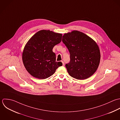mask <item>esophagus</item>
I'll return each instance as SVG.
<instances>
[{
  "instance_id": "esophagus-1",
  "label": "esophagus",
  "mask_w": 120,
  "mask_h": 120,
  "mask_svg": "<svg viewBox=\"0 0 120 120\" xmlns=\"http://www.w3.org/2000/svg\"><path fill=\"white\" fill-rule=\"evenodd\" d=\"M61 62H62V63H63V66H64V64H64V63L63 61H62Z\"/></svg>"
}]
</instances>
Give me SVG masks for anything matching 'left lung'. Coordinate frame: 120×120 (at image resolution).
<instances>
[{"label": "left lung", "instance_id": "1", "mask_svg": "<svg viewBox=\"0 0 120 120\" xmlns=\"http://www.w3.org/2000/svg\"><path fill=\"white\" fill-rule=\"evenodd\" d=\"M62 41L70 54V62L65 67L69 75L79 80L86 79L96 71L100 62V51L96 42L77 30L64 34Z\"/></svg>", "mask_w": 120, "mask_h": 120}]
</instances>
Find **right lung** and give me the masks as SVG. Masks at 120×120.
Returning <instances> with one entry per match:
<instances>
[{
    "label": "right lung",
    "mask_w": 120,
    "mask_h": 120,
    "mask_svg": "<svg viewBox=\"0 0 120 120\" xmlns=\"http://www.w3.org/2000/svg\"><path fill=\"white\" fill-rule=\"evenodd\" d=\"M62 34L41 30L35 34L26 44L22 53L24 65L32 76L40 79L52 76L62 65L56 62L53 47L62 41Z\"/></svg>",
    "instance_id": "right-lung-1"
}]
</instances>
